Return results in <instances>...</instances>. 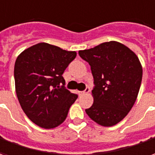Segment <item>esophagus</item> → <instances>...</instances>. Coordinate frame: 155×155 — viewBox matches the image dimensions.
<instances>
[{"label": "esophagus", "instance_id": "34e87169", "mask_svg": "<svg viewBox=\"0 0 155 155\" xmlns=\"http://www.w3.org/2000/svg\"><path fill=\"white\" fill-rule=\"evenodd\" d=\"M89 92H90V87L87 86V87L85 88V91H79V94H80V95H84V94H87V93Z\"/></svg>", "mask_w": 155, "mask_h": 155}]
</instances>
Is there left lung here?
Listing matches in <instances>:
<instances>
[{"label":"left lung","instance_id":"obj_1","mask_svg":"<svg viewBox=\"0 0 155 155\" xmlns=\"http://www.w3.org/2000/svg\"><path fill=\"white\" fill-rule=\"evenodd\" d=\"M79 55L91 65L95 84L94 102L85 112L101 126H114L127 115L138 97L141 63L130 48L116 41L80 50Z\"/></svg>","mask_w":155,"mask_h":155}]
</instances>
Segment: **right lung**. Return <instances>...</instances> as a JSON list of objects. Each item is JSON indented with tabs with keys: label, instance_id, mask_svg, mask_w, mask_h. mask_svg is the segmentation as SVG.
Wrapping results in <instances>:
<instances>
[{
	"label": "right lung",
	"instance_id": "right-lung-1",
	"mask_svg": "<svg viewBox=\"0 0 155 155\" xmlns=\"http://www.w3.org/2000/svg\"><path fill=\"white\" fill-rule=\"evenodd\" d=\"M75 51L39 43L25 49L14 67L17 99L25 114L38 126L50 129L66 119L76 94L64 88L62 76Z\"/></svg>",
	"mask_w": 155,
	"mask_h": 155
}]
</instances>
